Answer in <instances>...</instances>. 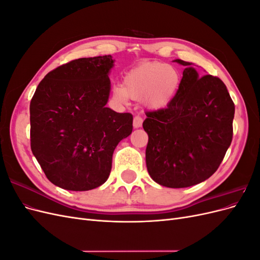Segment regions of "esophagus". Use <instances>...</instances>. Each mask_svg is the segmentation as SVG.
<instances>
[{"label": "esophagus", "instance_id": "obj_1", "mask_svg": "<svg viewBox=\"0 0 260 260\" xmlns=\"http://www.w3.org/2000/svg\"><path fill=\"white\" fill-rule=\"evenodd\" d=\"M142 122H143V119L140 116H136L135 118H133V127H135L136 129L142 127Z\"/></svg>", "mask_w": 260, "mask_h": 260}]
</instances>
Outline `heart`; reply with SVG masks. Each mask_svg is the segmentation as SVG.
<instances>
[{
	"instance_id": "b5f03b06",
	"label": "heart",
	"mask_w": 260,
	"mask_h": 260,
	"mask_svg": "<svg viewBox=\"0 0 260 260\" xmlns=\"http://www.w3.org/2000/svg\"><path fill=\"white\" fill-rule=\"evenodd\" d=\"M181 75L172 65L144 62L125 74L123 85H115L112 93L118 103L125 104L129 98L142 99L145 107L160 109L175 99L180 88Z\"/></svg>"
}]
</instances>
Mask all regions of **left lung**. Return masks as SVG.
Wrapping results in <instances>:
<instances>
[{
	"label": "left lung",
	"mask_w": 260,
	"mask_h": 260,
	"mask_svg": "<svg viewBox=\"0 0 260 260\" xmlns=\"http://www.w3.org/2000/svg\"><path fill=\"white\" fill-rule=\"evenodd\" d=\"M174 61L185 67L178 93L166 108L146 113L143 129L149 176L160 185L180 188L215 174L231 144L235 108L219 78H200L192 62Z\"/></svg>",
	"instance_id": "8db88e82"
}]
</instances>
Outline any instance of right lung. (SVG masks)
I'll return each mask as SVG.
<instances>
[{
  "label": "right lung",
  "instance_id": "1",
  "mask_svg": "<svg viewBox=\"0 0 260 260\" xmlns=\"http://www.w3.org/2000/svg\"><path fill=\"white\" fill-rule=\"evenodd\" d=\"M111 55L61 65L39 83L30 102L31 151L53 184L89 191L106 182L118 143L133 117L106 107Z\"/></svg>",
  "mask_w": 260,
  "mask_h": 260
}]
</instances>
